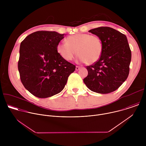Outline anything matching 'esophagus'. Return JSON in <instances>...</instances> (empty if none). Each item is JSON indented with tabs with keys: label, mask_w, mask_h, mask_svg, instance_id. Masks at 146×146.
Listing matches in <instances>:
<instances>
[{
	"label": "esophagus",
	"mask_w": 146,
	"mask_h": 146,
	"mask_svg": "<svg viewBox=\"0 0 146 146\" xmlns=\"http://www.w3.org/2000/svg\"><path fill=\"white\" fill-rule=\"evenodd\" d=\"M80 69V67L77 66H76V70L77 71V70H78Z\"/></svg>",
	"instance_id": "1"
}]
</instances>
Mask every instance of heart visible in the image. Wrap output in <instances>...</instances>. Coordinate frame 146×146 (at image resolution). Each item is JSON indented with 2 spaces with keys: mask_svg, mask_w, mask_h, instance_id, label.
Returning a JSON list of instances; mask_svg holds the SVG:
<instances>
[{
  "mask_svg": "<svg viewBox=\"0 0 146 146\" xmlns=\"http://www.w3.org/2000/svg\"><path fill=\"white\" fill-rule=\"evenodd\" d=\"M66 42L59 43L56 46L57 52L65 60H72L77 52L79 60L88 65L96 63L101 57L103 46L98 36L77 33L68 36Z\"/></svg>",
  "mask_w": 146,
  "mask_h": 146,
  "instance_id": "obj_1",
  "label": "heart"
}]
</instances>
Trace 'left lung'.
<instances>
[{"mask_svg": "<svg viewBox=\"0 0 146 146\" xmlns=\"http://www.w3.org/2000/svg\"><path fill=\"white\" fill-rule=\"evenodd\" d=\"M89 32L100 37L103 49L99 60L87 66L88 74L83 81L93 92L103 94L112 92L129 75L131 51L127 36L106 27L92 29Z\"/></svg>", "mask_w": 146, "mask_h": 146, "instance_id": "left-lung-1", "label": "left lung"}]
</instances>
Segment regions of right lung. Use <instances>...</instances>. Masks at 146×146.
<instances>
[{
  "label": "right lung",
  "instance_id": "obj_1",
  "mask_svg": "<svg viewBox=\"0 0 146 146\" xmlns=\"http://www.w3.org/2000/svg\"><path fill=\"white\" fill-rule=\"evenodd\" d=\"M65 34L37 31L20 44L18 68L21 81L32 95L46 98L60 92L75 65L62 58L56 46Z\"/></svg>",
  "mask_w": 146,
  "mask_h": 146
}]
</instances>
